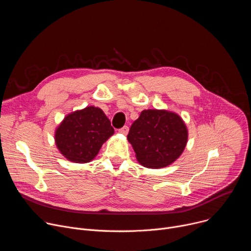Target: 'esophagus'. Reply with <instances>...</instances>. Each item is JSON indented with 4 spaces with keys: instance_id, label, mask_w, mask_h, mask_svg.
<instances>
[{
    "instance_id": "obj_1",
    "label": "esophagus",
    "mask_w": 251,
    "mask_h": 251,
    "mask_svg": "<svg viewBox=\"0 0 251 251\" xmlns=\"http://www.w3.org/2000/svg\"><path fill=\"white\" fill-rule=\"evenodd\" d=\"M128 132H129V127L128 126H124L121 129H119V133H121L123 135H127Z\"/></svg>"
}]
</instances>
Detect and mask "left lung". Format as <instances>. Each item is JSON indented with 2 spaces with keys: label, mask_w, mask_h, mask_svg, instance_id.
Here are the masks:
<instances>
[{
  "label": "left lung",
  "mask_w": 251,
  "mask_h": 251,
  "mask_svg": "<svg viewBox=\"0 0 251 251\" xmlns=\"http://www.w3.org/2000/svg\"><path fill=\"white\" fill-rule=\"evenodd\" d=\"M127 139L142 166L160 169L182 155L188 142V129L176 113L148 109L134 121Z\"/></svg>",
  "instance_id": "8db88e82"
}]
</instances>
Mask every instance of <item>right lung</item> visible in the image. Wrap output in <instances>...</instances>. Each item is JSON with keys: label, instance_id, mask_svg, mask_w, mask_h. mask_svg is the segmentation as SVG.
<instances>
[{"label": "right lung", "instance_id": "right-lung-1", "mask_svg": "<svg viewBox=\"0 0 251 251\" xmlns=\"http://www.w3.org/2000/svg\"><path fill=\"white\" fill-rule=\"evenodd\" d=\"M113 134L114 129L104 112L88 106L66 115L55 130L54 140L67 160L82 164L92 161Z\"/></svg>", "mask_w": 251, "mask_h": 251}]
</instances>
